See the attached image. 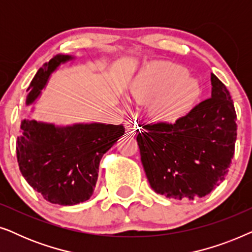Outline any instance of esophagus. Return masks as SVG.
Instances as JSON below:
<instances>
[{"mask_svg":"<svg viewBox=\"0 0 252 252\" xmlns=\"http://www.w3.org/2000/svg\"><path fill=\"white\" fill-rule=\"evenodd\" d=\"M125 127L127 134H130V135H134V134L139 132V127H137V123L135 120H128V122H126Z\"/></svg>","mask_w":252,"mask_h":252,"instance_id":"esophagus-1","label":"esophagus"}]
</instances>
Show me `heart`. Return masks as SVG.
I'll list each match as a JSON object with an SVG mask.
<instances>
[{"label": "heart", "mask_w": 252, "mask_h": 252, "mask_svg": "<svg viewBox=\"0 0 252 252\" xmlns=\"http://www.w3.org/2000/svg\"><path fill=\"white\" fill-rule=\"evenodd\" d=\"M187 70L173 63H154L148 66L132 88L140 102H149L155 119L171 122L181 117L198 96L195 79L186 77Z\"/></svg>", "instance_id": "1"}]
</instances>
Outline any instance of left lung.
I'll return each mask as SVG.
<instances>
[{
    "label": "left lung",
    "instance_id": "8db88e82",
    "mask_svg": "<svg viewBox=\"0 0 252 252\" xmlns=\"http://www.w3.org/2000/svg\"><path fill=\"white\" fill-rule=\"evenodd\" d=\"M211 97L174 123L143 124L137 134L151 188L168 198L204 197L225 180L236 141V112L226 86L211 73Z\"/></svg>",
    "mask_w": 252,
    "mask_h": 252
}]
</instances>
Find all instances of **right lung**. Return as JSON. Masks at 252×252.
Segmentation results:
<instances>
[{"mask_svg":"<svg viewBox=\"0 0 252 252\" xmlns=\"http://www.w3.org/2000/svg\"><path fill=\"white\" fill-rule=\"evenodd\" d=\"M56 55L33 78L27 96L32 103L61 63L71 60ZM16 151L19 170L34 190L53 204L74 205L91 198L103 155L124 135L123 125L79 124L55 127L35 120H23Z\"/></svg>","mask_w":252,"mask_h":252,"instance_id":"add662e5","label":"right lung"}]
</instances>
